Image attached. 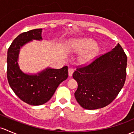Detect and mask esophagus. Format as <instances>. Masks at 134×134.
Listing matches in <instances>:
<instances>
[{"label": "esophagus", "mask_w": 134, "mask_h": 134, "mask_svg": "<svg viewBox=\"0 0 134 134\" xmlns=\"http://www.w3.org/2000/svg\"><path fill=\"white\" fill-rule=\"evenodd\" d=\"M68 72H69V76H72V75L73 72H74V69L72 68H69L68 69Z\"/></svg>", "instance_id": "obj_1"}]
</instances>
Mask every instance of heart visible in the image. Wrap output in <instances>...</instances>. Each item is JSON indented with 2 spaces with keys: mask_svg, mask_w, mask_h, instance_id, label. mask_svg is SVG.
I'll use <instances>...</instances> for the list:
<instances>
[{
  "mask_svg": "<svg viewBox=\"0 0 134 134\" xmlns=\"http://www.w3.org/2000/svg\"><path fill=\"white\" fill-rule=\"evenodd\" d=\"M68 49L71 52L76 53H87L80 58L82 63H89L92 61L99 52V47L96 42L91 38H82L74 40L68 45Z\"/></svg>",
  "mask_w": 134,
  "mask_h": 134,
  "instance_id": "b5f03b06",
  "label": "heart"
}]
</instances>
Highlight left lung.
Masks as SVG:
<instances>
[{
  "label": "left lung",
  "mask_w": 134,
  "mask_h": 134,
  "mask_svg": "<svg viewBox=\"0 0 134 134\" xmlns=\"http://www.w3.org/2000/svg\"><path fill=\"white\" fill-rule=\"evenodd\" d=\"M126 64V54L118 43L88 65L77 69L72 77L78 83L74 96L80 106L95 110L109 105L125 84Z\"/></svg>",
  "instance_id": "1"
}]
</instances>
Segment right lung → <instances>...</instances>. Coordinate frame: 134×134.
Segmentation results:
<instances>
[{
  "instance_id": "right-lung-1",
  "label": "right lung",
  "mask_w": 134,
  "mask_h": 134,
  "mask_svg": "<svg viewBox=\"0 0 134 134\" xmlns=\"http://www.w3.org/2000/svg\"><path fill=\"white\" fill-rule=\"evenodd\" d=\"M42 29H36L19 35L8 51L7 76L11 89L23 101L31 105H41L47 102L56 88L68 78V67H47L36 74H27L20 69V49L33 40H42Z\"/></svg>"
}]
</instances>
